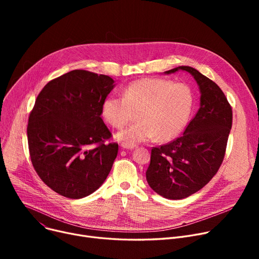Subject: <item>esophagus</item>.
<instances>
[{
    "label": "esophagus",
    "instance_id": "34e87169",
    "mask_svg": "<svg viewBox=\"0 0 259 259\" xmlns=\"http://www.w3.org/2000/svg\"><path fill=\"white\" fill-rule=\"evenodd\" d=\"M120 146H121V148H124V149H133V148L137 147V145L129 144V143H121Z\"/></svg>",
    "mask_w": 259,
    "mask_h": 259
}]
</instances>
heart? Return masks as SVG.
<instances>
[{
	"instance_id": "b5f03b06",
	"label": "heart",
	"mask_w": 259,
	"mask_h": 259,
	"mask_svg": "<svg viewBox=\"0 0 259 259\" xmlns=\"http://www.w3.org/2000/svg\"><path fill=\"white\" fill-rule=\"evenodd\" d=\"M192 92L183 83L147 77L134 80L122 89V98L110 95L102 103V115L109 125L120 129L139 120L117 134L126 143L155 138L167 142L182 132L192 108Z\"/></svg>"
}]
</instances>
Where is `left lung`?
I'll return each instance as SVG.
<instances>
[{
    "instance_id": "8db88e82",
    "label": "left lung",
    "mask_w": 259,
    "mask_h": 259,
    "mask_svg": "<svg viewBox=\"0 0 259 259\" xmlns=\"http://www.w3.org/2000/svg\"><path fill=\"white\" fill-rule=\"evenodd\" d=\"M185 70L200 90V107L182 137L151 150L146 171L149 186L169 199H182L205 187L219 171L225 157L232 127V107L213 80L189 66L173 68L166 73Z\"/></svg>"
}]
</instances>
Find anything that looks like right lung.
Listing matches in <instances>:
<instances>
[{
	"mask_svg": "<svg viewBox=\"0 0 259 259\" xmlns=\"http://www.w3.org/2000/svg\"><path fill=\"white\" fill-rule=\"evenodd\" d=\"M114 87L108 75L72 70L40 90L29 114L27 139L32 166L54 192L68 198L98 190L110 172L118 145L101 117Z\"/></svg>",
	"mask_w": 259,
	"mask_h": 259,
	"instance_id": "1",
	"label": "right lung"
}]
</instances>
